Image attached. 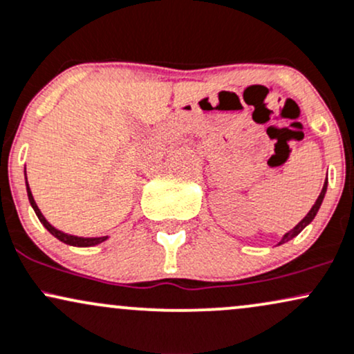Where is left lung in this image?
Instances as JSON below:
<instances>
[{"label": "left lung", "mask_w": 354, "mask_h": 354, "mask_svg": "<svg viewBox=\"0 0 354 354\" xmlns=\"http://www.w3.org/2000/svg\"><path fill=\"white\" fill-rule=\"evenodd\" d=\"M326 189H328V180H325V184H323V189H322V192H319L318 198H317V202H315V205L311 207V210L308 212V214H306V217L303 218L301 222L298 223L297 227H293L292 230H290V232H286V234L283 235V239H281L280 242H278V245H281V243H286V242H290V240L295 239V236H297L298 234H300V232L303 230V228H305L306 225H310V223L313 222V218L317 217V214H318L319 207H322V203H323V198H325Z\"/></svg>", "instance_id": "left-lung-1"}]
</instances>
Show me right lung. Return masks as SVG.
<instances>
[{"label": "right lung", "instance_id": "add662e5", "mask_svg": "<svg viewBox=\"0 0 354 354\" xmlns=\"http://www.w3.org/2000/svg\"><path fill=\"white\" fill-rule=\"evenodd\" d=\"M24 178H26V190H28V198H29V203H31L32 210H35V214L37 215V218H39V222L43 223V225H44L46 228H48V232H49V234L56 236L57 240H61L62 243H66V245H71V247H94V245H99V243L106 242V240L109 239V236H91V239H84V236L68 235V234H64V232H61V230H57V228H54V227L51 225V223H49L48 220L44 218V215L41 214L39 207L36 205V202H35V197H32V194H31V189H29V185H28L26 169H24Z\"/></svg>", "mask_w": 354, "mask_h": 354}]
</instances>
